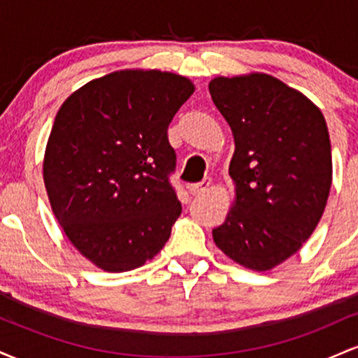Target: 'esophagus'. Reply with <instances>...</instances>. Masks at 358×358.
I'll return each mask as SVG.
<instances>
[{"label": "esophagus", "mask_w": 358, "mask_h": 358, "mask_svg": "<svg viewBox=\"0 0 358 358\" xmlns=\"http://www.w3.org/2000/svg\"><path fill=\"white\" fill-rule=\"evenodd\" d=\"M208 187H210V180H203V182L192 185V187L188 188V190H190L192 195H202V193H205V192L208 190Z\"/></svg>", "instance_id": "34e87169"}]
</instances>
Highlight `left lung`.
Returning a JSON list of instances; mask_svg holds the SVG:
<instances>
[{
    "instance_id": "1",
    "label": "left lung",
    "mask_w": 358,
    "mask_h": 358,
    "mask_svg": "<svg viewBox=\"0 0 358 358\" xmlns=\"http://www.w3.org/2000/svg\"><path fill=\"white\" fill-rule=\"evenodd\" d=\"M208 90L234 136V203L213 242L245 269L264 273L296 254L322 219L331 146L322 110L262 72L219 76Z\"/></svg>"
}]
</instances>
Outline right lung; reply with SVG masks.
I'll return each instance as SVG.
<instances>
[{"mask_svg": "<svg viewBox=\"0 0 358 358\" xmlns=\"http://www.w3.org/2000/svg\"><path fill=\"white\" fill-rule=\"evenodd\" d=\"M188 77L124 69L72 92L43 156L52 212L85 259L108 273L151 261L182 205L168 182L176 156L168 126L192 96Z\"/></svg>", "mask_w": 358, "mask_h": 358, "instance_id": "add662e5", "label": "right lung"}]
</instances>
